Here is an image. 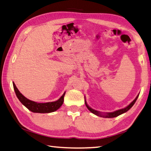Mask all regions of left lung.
Listing matches in <instances>:
<instances>
[{
    "mask_svg": "<svg viewBox=\"0 0 151 151\" xmlns=\"http://www.w3.org/2000/svg\"><path fill=\"white\" fill-rule=\"evenodd\" d=\"M138 96H139V94L137 95V97H136V98H135V100H134L133 101H132V102L130 104V105L128 106L127 107H126L125 108L117 110V111H116L112 112V113H107V114H106L105 115H101V113H100L99 111H97L91 108L90 107L88 106V105L87 104V102H86V101H85V105H86V106H87V109H88L89 111H90L91 112L94 113V115H97V116H104V117H105V118H113V117H116V116H119V115H120L122 114V113H125V112L128 111L129 109H130L132 106H134V104L135 102H136V101Z\"/></svg>",
    "mask_w": 151,
    "mask_h": 151,
    "instance_id": "8db88e82",
    "label": "left lung"
}]
</instances>
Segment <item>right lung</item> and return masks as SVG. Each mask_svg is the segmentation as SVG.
<instances>
[{"mask_svg": "<svg viewBox=\"0 0 151 151\" xmlns=\"http://www.w3.org/2000/svg\"><path fill=\"white\" fill-rule=\"evenodd\" d=\"M13 85L15 94H16L18 99L27 109L31 111L33 113H45L53 112L57 111L63 104L64 96L65 95V93L63 94V96L59 99L55 101L47 103H37L35 101L27 99V98L24 97L18 90L14 83H13Z\"/></svg>", "mask_w": 151, "mask_h": 151, "instance_id": "obj_1", "label": "right lung"}]
</instances>
